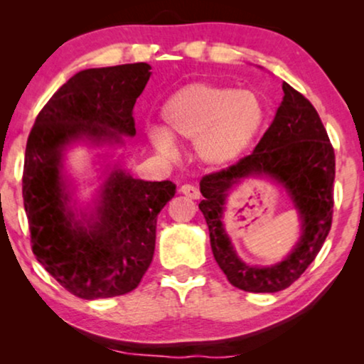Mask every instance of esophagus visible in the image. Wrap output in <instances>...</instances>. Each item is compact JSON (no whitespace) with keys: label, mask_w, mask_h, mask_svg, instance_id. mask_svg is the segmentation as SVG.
<instances>
[{"label":"esophagus","mask_w":364,"mask_h":364,"mask_svg":"<svg viewBox=\"0 0 364 364\" xmlns=\"http://www.w3.org/2000/svg\"><path fill=\"white\" fill-rule=\"evenodd\" d=\"M181 193H183V196H187V197H191V198H198V197H200V192H198V188L191 186V183H183V186L181 187Z\"/></svg>","instance_id":"34e87169"}]
</instances>
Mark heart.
Returning a JSON list of instances; mask_svg holds the SVG:
<instances>
[{"label":"heart","mask_w":364,"mask_h":364,"mask_svg":"<svg viewBox=\"0 0 364 364\" xmlns=\"http://www.w3.org/2000/svg\"><path fill=\"white\" fill-rule=\"evenodd\" d=\"M162 129L149 131L154 147L173 151L172 139L196 141L197 157L213 167L228 166L245 154L267 122L265 104L255 92L196 82L172 94L161 109Z\"/></svg>","instance_id":"heart-1"}]
</instances>
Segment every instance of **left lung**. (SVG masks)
Instances as JSON below:
<instances>
[{"instance_id":"1","label":"left lung","mask_w":364,"mask_h":364,"mask_svg":"<svg viewBox=\"0 0 364 364\" xmlns=\"http://www.w3.org/2000/svg\"><path fill=\"white\" fill-rule=\"evenodd\" d=\"M283 101L272 126L250 156L200 181L198 203L210 232L213 257L228 282L252 293L285 290L301 277L321 250L331 228L335 151L316 109L283 82ZM248 176H268L286 188L302 220V235L282 262L248 266L236 255L221 218L231 188Z\"/></svg>"}]
</instances>
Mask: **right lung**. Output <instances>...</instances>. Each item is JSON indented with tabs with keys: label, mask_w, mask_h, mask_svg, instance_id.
Returning a JSON list of instances; mask_svg holds the SVG:
<instances>
[{
	"label": "right lung",
	"mask_w": 364,
	"mask_h": 364,
	"mask_svg": "<svg viewBox=\"0 0 364 364\" xmlns=\"http://www.w3.org/2000/svg\"><path fill=\"white\" fill-rule=\"evenodd\" d=\"M147 63L84 69L63 84L29 132L23 200L36 260L84 300L126 295L156 248L157 215L176 196L171 181L134 178L119 164L87 208L76 207L64 156L76 142L122 146L136 136L132 109L151 77Z\"/></svg>",
	"instance_id": "1"
}]
</instances>
